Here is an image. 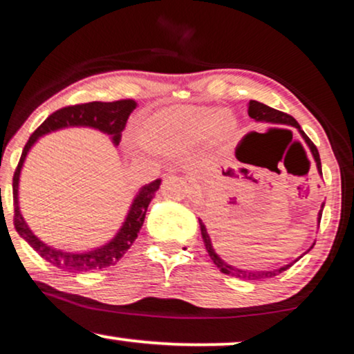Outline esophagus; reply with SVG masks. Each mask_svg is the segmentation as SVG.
<instances>
[{
    "label": "esophagus",
    "instance_id": "obj_1",
    "mask_svg": "<svg viewBox=\"0 0 354 354\" xmlns=\"http://www.w3.org/2000/svg\"><path fill=\"white\" fill-rule=\"evenodd\" d=\"M173 171V170H170ZM186 183H187V189H189V194H196L198 191V183L197 179L194 176H186Z\"/></svg>",
    "mask_w": 354,
    "mask_h": 354
}]
</instances>
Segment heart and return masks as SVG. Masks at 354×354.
<instances>
[{
  "mask_svg": "<svg viewBox=\"0 0 354 354\" xmlns=\"http://www.w3.org/2000/svg\"><path fill=\"white\" fill-rule=\"evenodd\" d=\"M236 128L237 120L231 111L175 106L144 118L136 128V142L156 156L176 157L191 152L201 141L218 146L227 141Z\"/></svg>",
  "mask_w": 354,
  "mask_h": 354,
  "instance_id": "b5f03b06",
  "label": "heart"
}]
</instances>
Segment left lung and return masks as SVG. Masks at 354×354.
<instances>
[{
  "instance_id": "left-lung-1",
  "label": "left lung",
  "mask_w": 354,
  "mask_h": 354,
  "mask_svg": "<svg viewBox=\"0 0 354 354\" xmlns=\"http://www.w3.org/2000/svg\"><path fill=\"white\" fill-rule=\"evenodd\" d=\"M248 115H250L253 120L257 122H266V123H274V125H290V127H295L298 131H300V134L303 136V139H305V142L308 144V147H310V151L313 153V157H315L316 160V165H317V171L321 173L322 175V168H321V158H319V152H317V147L313 144V141L310 138L306 136L305 131L300 128V125H298L295 118H293L292 115H288V113H283L281 111H276V109H272L270 106H266V104H261L258 101H250L248 102ZM322 208H324V203H322ZM322 208L319 210V220L321 223V216H322ZM198 225H201V232H202V239H203V243H205V248L208 252V255H210V258L213 260V263H215L216 268H220L221 272H225V274L227 276H234V277H239V279H245V281H261V279H268V277H274L277 274H281L282 271H286L290 268L293 263H288V265L286 266H281L277 268V270H270V271H250V270H241V268H236L232 265H229L227 261L223 260V258L218 255V253L215 252V248H213L212 245V239L210 236H208L207 232V227L205 225H203L201 218H198ZM313 248V247H311Z\"/></svg>"
}]
</instances>
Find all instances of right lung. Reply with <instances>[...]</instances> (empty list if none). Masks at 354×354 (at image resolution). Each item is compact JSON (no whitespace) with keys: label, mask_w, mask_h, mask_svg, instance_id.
Segmentation results:
<instances>
[{"label":"right lung","mask_w":354,"mask_h":354,"mask_svg":"<svg viewBox=\"0 0 354 354\" xmlns=\"http://www.w3.org/2000/svg\"><path fill=\"white\" fill-rule=\"evenodd\" d=\"M136 101L133 99H120L113 102H86V104H75V106H67L53 112L41 125H39L24 147L21 160L14 171L12 178V194H14V226L19 236L26 239L28 245L38 252V255L44 260L51 263L59 270L68 272H88V271H99L102 268L112 266L120 260V258L128 252V248L136 241L139 229H141L146 212L151 201L156 196L157 189L160 187V179H156L151 184L141 187V191L134 197L133 205L129 207L127 220L117 232V236L107 242L106 245L94 248L89 252H64L59 248L49 247L48 243L39 241L35 234L30 231L26 220H24L21 210H19V176L24 162L30 149L35 142L38 141L43 134L56 131V129L67 128V127H91L99 131L107 133L112 136V141L118 146L122 139V131L125 129L127 120L134 109H136Z\"/></svg>","instance_id":"obj_1"}]
</instances>
